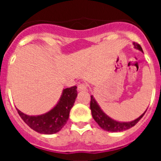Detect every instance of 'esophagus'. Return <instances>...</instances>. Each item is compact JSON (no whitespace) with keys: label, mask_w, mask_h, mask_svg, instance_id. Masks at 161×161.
Masks as SVG:
<instances>
[{"label":"esophagus","mask_w":161,"mask_h":161,"mask_svg":"<svg viewBox=\"0 0 161 161\" xmlns=\"http://www.w3.org/2000/svg\"><path fill=\"white\" fill-rule=\"evenodd\" d=\"M77 89L79 91H86L88 89L87 85H86V84H84V83L79 84V85H78Z\"/></svg>","instance_id":"esophagus-1"}]
</instances>
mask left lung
<instances>
[{
	"instance_id": "obj_1",
	"label": "left lung",
	"mask_w": 161,
	"mask_h": 161,
	"mask_svg": "<svg viewBox=\"0 0 161 161\" xmlns=\"http://www.w3.org/2000/svg\"><path fill=\"white\" fill-rule=\"evenodd\" d=\"M134 47L136 49L139 50L140 52H143V49L140 47V45L137 43H133ZM90 109L91 113H92V116H93V119L95 120L97 123L101 126V128L103 129L104 130L109 132H120L123 131V130H128L130 127L134 126L136 123L139 122L140 119L143 118L144 114L146 113L147 109L145 110L144 113L142 114L139 118L130 122H119V121H116L114 119L108 116L105 112L101 109L100 106L98 105L97 102L95 100L94 97L93 95H91V101H90Z\"/></svg>"
}]
</instances>
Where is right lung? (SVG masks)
Instances as JSON below:
<instances>
[{"mask_svg": "<svg viewBox=\"0 0 161 161\" xmlns=\"http://www.w3.org/2000/svg\"><path fill=\"white\" fill-rule=\"evenodd\" d=\"M77 97L76 86L63 89L59 100L52 109L40 115H28L17 109L20 117L32 130L44 135L59 132L67 123Z\"/></svg>", "mask_w": 161, "mask_h": 161, "instance_id": "obj_1", "label": "right lung"}]
</instances>
